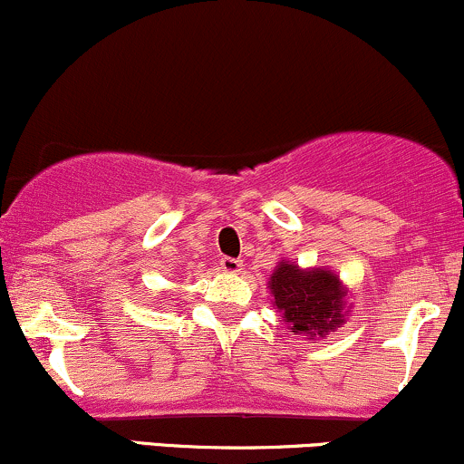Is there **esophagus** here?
I'll return each instance as SVG.
<instances>
[{
	"label": "esophagus",
	"instance_id": "34e87169",
	"mask_svg": "<svg viewBox=\"0 0 464 464\" xmlns=\"http://www.w3.org/2000/svg\"><path fill=\"white\" fill-rule=\"evenodd\" d=\"M220 267H222V272H227V275H239V272H242L244 264L239 259H231V256H222Z\"/></svg>",
	"mask_w": 464,
	"mask_h": 464
}]
</instances>
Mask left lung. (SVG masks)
Wrapping results in <instances>:
<instances>
[{
	"instance_id": "8db88e82",
	"label": "left lung",
	"mask_w": 464,
	"mask_h": 464,
	"mask_svg": "<svg viewBox=\"0 0 464 464\" xmlns=\"http://www.w3.org/2000/svg\"><path fill=\"white\" fill-rule=\"evenodd\" d=\"M267 289L272 306L281 314L289 333L320 342L348 320L350 289L328 267H300L281 259L272 270Z\"/></svg>"
}]
</instances>
